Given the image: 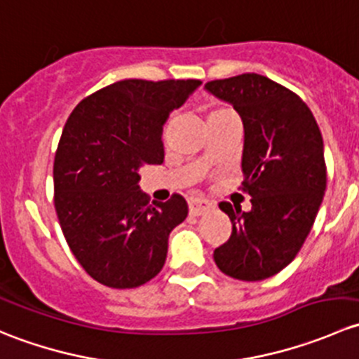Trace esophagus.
Segmentation results:
<instances>
[{
    "instance_id": "34e87169",
    "label": "esophagus",
    "mask_w": 359,
    "mask_h": 359,
    "mask_svg": "<svg viewBox=\"0 0 359 359\" xmlns=\"http://www.w3.org/2000/svg\"><path fill=\"white\" fill-rule=\"evenodd\" d=\"M212 208H213L212 203L201 200V198H191L189 200V212L193 213V215H203V213H206Z\"/></svg>"
}]
</instances>
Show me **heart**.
<instances>
[{"instance_id":"heart-1","label":"heart","mask_w":359,"mask_h":359,"mask_svg":"<svg viewBox=\"0 0 359 359\" xmlns=\"http://www.w3.org/2000/svg\"><path fill=\"white\" fill-rule=\"evenodd\" d=\"M215 112H227V109H220V111H215Z\"/></svg>"}]
</instances>
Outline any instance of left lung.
I'll return each mask as SVG.
<instances>
[{
	"instance_id": "1",
	"label": "left lung",
	"mask_w": 359,
	"mask_h": 359,
	"mask_svg": "<svg viewBox=\"0 0 359 359\" xmlns=\"http://www.w3.org/2000/svg\"><path fill=\"white\" fill-rule=\"evenodd\" d=\"M205 88L241 116V186L252 196L250 212L219 203L233 233L213 260L236 280H266L295 259L316 219L327 189L323 137L306 102L266 76L247 72Z\"/></svg>"
}]
</instances>
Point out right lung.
Here are the masks:
<instances>
[{
	"label": "right lung",
	"mask_w": 359,
	"mask_h": 359,
	"mask_svg": "<svg viewBox=\"0 0 359 359\" xmlns=\"http://www.w3.org/2000/svg\"><path fill=\"white\" fill-rule=\"evenodd\" d=\"M200 85L123 79L83 99L67 118L53 161V203L71 252L106 287H140L165 266L187 203L173 194L149 205L139 170L161 165L163 125Z\"/></svg>",
	"instance_id": "obj_1"
}]
</instances>
